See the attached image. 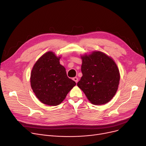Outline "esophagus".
Returning a JSON list of instances; mask_svg holds the SVG:
<instances>
[{
  "label": "esophagus",
  "mask_w": 146,
  "mask_h": 146,
  "mask_svg": "<svg viewBox=\"0 0 146 146\" xmlns=\"http://www.w3.org/2000/svg\"><path fill=\"white\" fill-rule=\"evenodd\" d=\"M73 80L76 83H77L78 82V78H76V77H74V78H73Z\"/></svg>",
  "instance_id": "obj_1"
}]
</instances>
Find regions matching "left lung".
<instances>
[{
    "label": "left lung",
    "mask_w": 146,
    "mask_h": 146,
    "mask_svg": "<svg viewBox=\"0 0 146 146\" xmlns=\"http://www.w3.org/2000/svg\"><path fill=\"white\" fill-rule=\"evenodd\" d=\"M82 77L78 83L88 100L95 105L110 102L115 95L120 75L117 64L105 54L95 51L82 56Z\"/></svg>",
    "instance_id": "obj_1"
}]
</instances>
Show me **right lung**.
<instances>
[{
	"label": "right lung",
	"mask_w": 146,
	"mask_h": 146,
	"mask_svg": "<svg viewBox=\"0 0 146 146\" xmlns=\"http://www.w3.org/2000/svg\"><path fill=\"white\" fill-rule=\"evenodd\" d=\"M60 57L47 52L35 64L31 74V86L43 104L56 106L63 102L76 82L69 79L65 68L60 64Z\"/></svg>",
	"instance_id": "right-lung-1"
}]
</instances>
